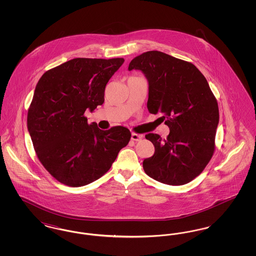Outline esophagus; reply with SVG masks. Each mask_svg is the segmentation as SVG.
Segmentation results:
<instances>
[{
  "label": "esophagus",
  "mask_w": 256,
  "mask_h": 256,
  "mask_svg": "<svg viewBox=\"0 0 256 256\" xmlns=\"http://www.w3.org/2000/svg\"><path fill=\"white\" fill-rule=\"evenodd\" d=\"M143 138V135L141 134H132V140L134 141H140Z\"/></svg>",
  "instance_id": "esophagus-1"
}]
</instances>
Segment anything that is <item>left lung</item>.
Here are the masks:
<instances>
[{
    "instance_id": "obj_1",
    "label": "left lung",
    "mask_w": 256,
    "mask_h": 256,
    "mask_svg": "<svg viewBox=\"0 0 256 256\" xmlns=\"http://www.w3.org/2000/svg\"><path fill=\"white\" fill-rule=\"evenodd\" d=\"M140 70L148 82L146 108L160 113L170 128L167 139L148 134L154 154L143 161L148 176L169 185H183L196 178L215 150L219 108L204 76L194 64L158 50L130 61L128 71Z\"/></svg>"
}]
</instances>
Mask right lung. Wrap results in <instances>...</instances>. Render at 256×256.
Instances as JSON below:
<instances>
[{"mask_svg": "<svg viewBox=\"0 0 256 256\" xmlns=\"http://www.w3.org/2000/svg\"><path fill=\"white\" fill-rule=\"evenodd\" d=\"M124 58H74L44 74L28 111L37 158L60 182L80 187L110 170L132 134L124 126L102 130L84 116L104 102L110 78Z\"/></svg>", "mask_w": 256, "mask_h": 256, "instance_id": "obj_1", "label": "right lung"}]
</instances>
